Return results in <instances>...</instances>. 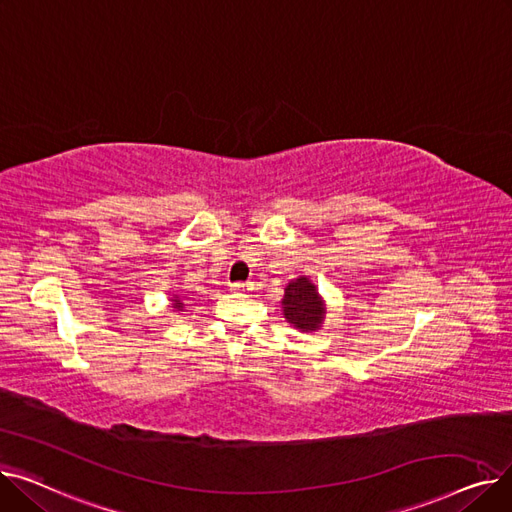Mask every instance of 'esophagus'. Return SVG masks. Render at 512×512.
Here are the masks:
<instances>
[{
    "label": "esophagus",
    "instance_id": "esophagus-1",
    "mask_svg": "<svg viewBox=\"0 0 512 512\" xmlns=\"http://www.w3.org/2000/svg\"><path fill=\"white\" fill-rule=\"evenodd\" d=\"M247 288H249L247 282H232V284H230V290H232V292H242V290H247Z\"/></svg>",
    "mask_w": 512,
    "mask_h": 512
}]
</instances>
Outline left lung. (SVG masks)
<instances>
[{
  "instance_id": "left-lung-1",
  "label": "left lung",
  "mask_w": 512,
  "mask_h": 512,
  "mask_svg": "<svg viewBox=\"0 0 512 512\" xmlns=\"http://www.w3.org/2000/svg\"><path fill=\"white\" fill-rule=\"evenodd\" d=\"M282 311L288 324L299 328L301 332L319 330L326 315L324 301H321L315 284L307 276L288 282V286L284 288Z\"/></svg>"
}]
</instances>
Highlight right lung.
Wrapping results in <instances>:
<instances>
[{
	"label": "right lung",
	"mask_w": 512,
	"mask_h": 512,
	"mask_svg": "<svg viewBox=\"0 0 512 512\" xmlns=\"http://www.w3.org/2000/svg\"><path fill=\"white\" fill-rule=\"evenodd\" d=\"M172 305H174V309H178V311H180V309L184 307V303L180 301V297H178V294H174V299H172Z\"/></svg>",
	"instance_id": "right-lung-1"
}]
</instances>
